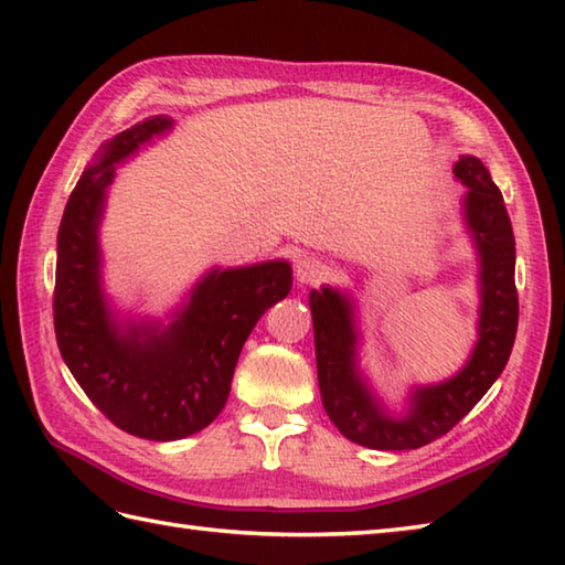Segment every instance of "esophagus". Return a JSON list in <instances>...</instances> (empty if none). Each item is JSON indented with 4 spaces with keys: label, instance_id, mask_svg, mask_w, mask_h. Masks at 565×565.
Wrapping results in <instances>:
<instances>
[{
    "label": "esophagus",
    "instance_id": "34e87169",
    "mask_svg": "<svg viewBox=\"0 0 565 565\" xmlns=\"http://www.w3.org/2000/svg\"><path fill=\"white\" fill-rule=\"evenodd\" d=\"M328 276V264L318 257H301L296 262V281L301 286L320 284Z\"/></svg>",
    "mask_w": 565,
    "mask_h": 565
}]
</instances>
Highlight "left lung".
<instances>
[{"instance_id": "left-lung-1", "label": "left lung", "mask_w": 565, "mask_h": 565, "mask_svg": "<svg viewBox=\"0 0 565 565\" xmlns=\"http://www.w3.org/2000/svg\"><path fill=\"white\" fill-rule=\"evenodd\" d=\"M454 174L468 186L463 215L481 259L478 342L459 374L437 386L415 388L405 415H391L359 374L352 301L330 286L310 291L322 407L347 439L369 449H419L447 435L502 374L518 334L514 235L505 201L478 158L461 154Z\"/></svg>"}]
</instances>
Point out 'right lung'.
I'll return each instance as SVG.
<instances>
[{
    "label": "right lung",
    "mask_w": 565,
    "mask_h": 565,
    "mask_svg": "<svg viewBox=\"0 0 565 565\" xmlns=\"http://www.w3.org/2000/svg\"><path fill=\"white\" fill-rule=\"evenodd\" d=\"M170 128L167 116L136 124L84 170L60 221L53 294L55 338L72 376L116 427L152 441L189 437L218 417L252 328L291 291V267L279 259L213 269L170 326L116 320L102 289L106 186L118 162Z\"/></svg>",
    "instance_id": "1"
}]
</instances>
